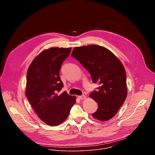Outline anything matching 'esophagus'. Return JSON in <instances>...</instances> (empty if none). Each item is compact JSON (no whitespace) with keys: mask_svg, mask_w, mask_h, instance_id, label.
Here are the masks:
<instances>
[{"mask_svg":"<svg viewBox=\"0 0 155 155\" xmlns=\"http://www.w3.org/2000/svg\"><path fill=\"white\" fill-rule=\"evenodd\" d=\"M86 98V96L85 95H82V96H78V99H80V100H82V99H85Z\"/></svg>","mask_w":155,"mask_h":155,"instance_id":"1","label":"esophagus"}]
</instances>
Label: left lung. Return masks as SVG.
<instances>
[{"label": "left lung", "instance_id": "1", "mask_svg": "<svg viewBox=\"0 0 155 155\" xmlns=\"http://www.w3.org/2000/svg\"><path fill=\"white\" fill-rule=\"evenodd\" d=\"M71 56L89 72L93 83L100 84L97 90L90 94L98 106L92 116L102 121L112 118L127 94L126 74L123 64L112 51L96 45L75 47Z\"/></svg>", "mask_w": 155, "mask_h": 155}]
</instances>
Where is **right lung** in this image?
<instances>
[{
	"instance_id": "right-lung-1",
	"label": "right lung",
	"mask_w": 155,
	"mask_h": 155,
	"mask_svg": "<svg viewBox=\"0 0 155 155\" xmlns=\"http://www.w3.org/2000/svg\"><path fill=\"white\" fill-rule=\"evenodd\" d=\"M71 49L45 50L34 58L28 69L25 94L38 117L49 126L63 123L76 102V97L66 91L58 94L64 87L59 71Z\"/></svg>"
}]
</instances>
